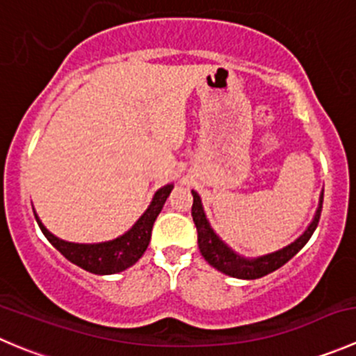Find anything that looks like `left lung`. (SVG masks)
<instances>
[{
	"label": "left lung",
	"instance_id": "obj_1",
	"mask_svg": "<svg viewBox=\"0 0 356 356\" xmlns=\"http://www.w3.org/2000/svg\"><path fill=\"white\" fill-rule=\"evenodd\" d=\"M193 193V207H191V216L195 220L196 231H198V247L202 255L205 257V261L210 266H213L216 270H219L220 273L229 275V277L241 278V280H255V278H261L268 273H273L275 270L282 268L285 262L291 261L306 243L312 238L313 231L316 229L320 220V213H322V203H323V195L320 198V207L315 213V219L309 224L308 229L294 241V243L287 245L282 250L273 252V254L262 255L257 259H245L240 255L234 254L227 245H224V241L213 233V229L210 227L209 220H207L205 212H203L202 200H200L198 193Z\"/></svg>",
	"mask_w": 356,
	"mask_h": 356
}]
</instances>
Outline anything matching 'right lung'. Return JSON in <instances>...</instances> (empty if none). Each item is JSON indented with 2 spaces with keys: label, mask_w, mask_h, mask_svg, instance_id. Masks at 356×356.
Segmentation results:
<instances>
[{
  "label": "right lung",
  "mask_w": 356,
  "mask_h": 356,
  "mask_svg": "<svg viewBox=\"0 0 356 356\" xmlns=\"http://www.w3.org/2000/svg\"><path fill=\"white\" fill-rule=\"evenodd\" d=\"M172 188H174V184H167L161 189H158V191L154 193L151 205L147 207L146 212L140 216V219L134 224L132 229L127 231L123 236L111 241H104V243H71V241H64L60 240V238L54 236V234L41 224V220L38 219L36 213H34V217H36L38 226L43 231L47 240L50 241L67 261L79 266L83 270L90 271V273L115 275L127 270V268H130L132 264H136V262L143 257L147 245H149L154 220H156L158 213L163 209Z\"/></svg>",
  "instance_id": "1"
}]
</instances>
